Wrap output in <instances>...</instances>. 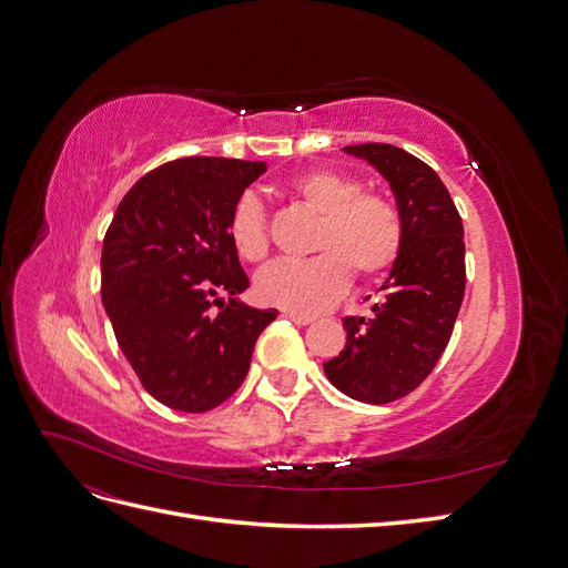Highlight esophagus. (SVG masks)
<instances>
[{
  "label": "esophagus",
  "instance_id": "1",
  "mask_svg": "<svg viewBox=\"0 0 568 568\" xmlns=\"http://www.w3.org/2000/svg\"><path fill=\"white\" fill-rule=\"evenodd\" d=\"M284 317H288L291 322H296V324H311L315 317H311V315H303V313H294V311H286L284 313Z\"/></svg>",
  "mask_w": 568,
  "mask_h": 568
}]
</instances>
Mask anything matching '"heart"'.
Masks as SVG:
<instances>
[{"instance_id":"heart-1","label":"heart","mask_w":568,"mask_h":568,"mask_svg":"<svg viewBox=\"0 0 568 568\" xmlns=\"http://www.w3.org/2000/svg\"><path fill=\"white\" fill-rule=\"evenodd\" d=\"M307 211L320 215L313 236L315 257L305 263L277 261L255 274V298L294 313H322L334 305L351 284L349 270L365 280L382 277L403 251V220L393 201L363 192L353 175L334 168H315L288 184ZM230 242L251 263L270 251L265 213L253 196L234 205Z\"/></svg>"}]
</instances>
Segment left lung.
<instances>
[{
  "label": "left lung",
  "instance_id": "1",
  "mask_svg": "<svg viewBox=\"0 0 568 568\" xmlns=\"http://www.w3.org/2000/svg\"><path fill=\"white\" fill-rule=\"evenodd\" d=\"M376 168L403 220V251L369 317H346V348L324 363L341 393L384 405L415 390L448 346L464 298V227L448 189L424 161L393 144L343 146Z\"/></svg>",
  "mask_w": 568,
  "mask_h": 568
}]
</instances>
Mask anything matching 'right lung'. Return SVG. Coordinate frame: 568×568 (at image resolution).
Listing matches in <instances>:
<instances>
[{"mask_svg":"<svg viewBox=\"0 0 568 568\" xmlns=\"http://www.w3.org/2000/svg\"><path fill=\"white\" fill-rule=\"evenodd\" d=\"M265 170L263 161H170L130 189L104 236L101 301L115 341L146 393L173 409L225 403L277 317L236 298L248 277L230 242L234 205Z\"/></svg>","mask_w":568,"mask_h":568,"instance_id":"add662e5","label":"right lung"}]
</instances>
